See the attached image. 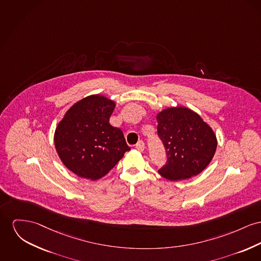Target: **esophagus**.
I'll return each mask as SVG.
<instances>
[{"mask_svg": "<svg viewBox=\"0 0 261 261\" xmlns=\"http://www.w3.org/2000/svg\"><path fill=\"white\" fill-rule=\"evenodd\" d=\"M136 148L139 150V151H143L144 150V142L139 140V142L136 144Z\"/></svg>", "mask_w": 261, "mask_h": 261, "instance_id": "1", "label": "esophagus"}]
</instances>
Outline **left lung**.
<instances>
[{
  "label": "left lung",
  "mask_w": 261,
  "mask_h": 261,
  "mask_svg": "<svg viewBox=\"0 0 261 261\" xmlns=\"http://www.w3.org/2000/svg\"><path fill=\"white\" fill-rule=\"evenodd\" d=\"M157 135L167 160L158 173L178 181L201 173L217 149V138L202 118L185 107L165 109L156 117Z\"/></svg>",
  "instance_id": "1"
}]
</instances>
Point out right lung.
<instances>
[{"label":"right lung","mask_w":261,"mask_h":261,"mask_svg":"<svg viewBox=\"0 0 261 261\" xmlns=\"http://www.w3.org/2000/svg\"><path fill=\"white\" fill-rule=\"evenodd\" d=\"M115 106L104 96L92 95L73 105L58 123L55 148L73 173L100 179L130 150L122 130L109 122Z\"/></svg>","instance_id":"add662e5"}]
</instances>
